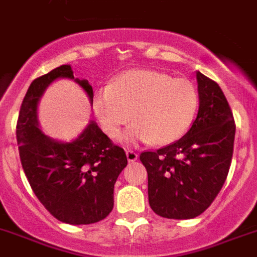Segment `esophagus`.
<instances>
[{"mask_svg": "<svg viewBox=\"0 0 257 257\" xmlns=\"http://www.w3.org/2000/svg\"><path fill=\"white\" fill-rule=\"evenodd\" d=\"M126 156H127V160L130 163L135 162V160H138V154L134 150H127L126 151Z\"/></svg>", "mask_w": 257, "mask_h": 257, "instance_id": "34e87169", "label": "esophagus"}]
</instances>
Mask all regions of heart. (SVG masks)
Masks as SVG:
<instances>
[{
	"label": "heart",
	"mask_w": 257,
	"mask_h": 257,
	"mask_svg": "<svg viewBox=\"0 0 257 257\" xmlns=\"http://www.w3.org/2000/svg\"><path fill=\"white\" fill-rule=\"evenodd\" d=\"M200 95L185 78L155 71H131L95 90L93 107L109 137L118 138L131 119L127 142L169 144L186 134L196 118Z\"/></svg>",
	"instance_id": "heart-1"
}]
</instances>
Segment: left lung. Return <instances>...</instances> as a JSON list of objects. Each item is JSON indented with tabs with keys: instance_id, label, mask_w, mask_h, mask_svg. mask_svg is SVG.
Listing matches in <instances>:
<instances>
[{
	"instance_id": "8db88e82",
	"label": "left lung",
	"mask_w": 257,
	"mask_h": 257,
	"mask_svg": "<svg viewBox=\"0 0 257 257\" xmlns=\"http://www.w3.org/2000/svg\"><path fill=\"white\" fill-rule=\"evenodd\" d=\"M197 81L200 109L190 130L139 156L147 169L150 206L168 219L196 218L213 203L234 152L235 120L222 89L200 72Z\"/></svg>"
}]
</instances>
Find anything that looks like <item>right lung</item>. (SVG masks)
<instances>
[{
    "label": "right lung",
    "instance_id": "add662e5",
    "mask_svg": "<svg viewBox=\"0 0 257 257\" xmlns=\"http://www.w3.org/2000/svg\"><path fill=\"white\" fill-rule=\"evenodd\" d=\"M57 77H73L71 65H60L35 78L22 101L17 120L19 158L38 200L60 222L90 224L105 219L114 206V184L127 165L124 150L94 122L78 139L60 143L39 130L37 105ZM93 102L86 80H76Z\"/></svg>",
    "mask_w": 257,
    "mask_h": 257
}]
</instances>
